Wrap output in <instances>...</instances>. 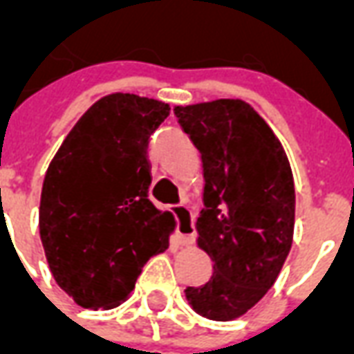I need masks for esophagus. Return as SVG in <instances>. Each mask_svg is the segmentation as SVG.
I'll return each mask as SVG.
<instances>
[{"instance_id": "1", "label": "esophagus", "mask_w": 354, "mask_h": 354, "mask_svg": "<svg viewBox=\"0 0 354 354\" xmlns=\"http://www.w3.org/2000/svg\"><path fill=\"white\" fill-rule=\"evenodd\" d=\"M172 214L176 216V233L178 239H180V245H192L193 239H195V223H193L192 210L187 207H184V205H178V207L172 208Z\"/></svg>"}]
</instances>
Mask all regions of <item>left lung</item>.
Segmentation results:
<instances>
[{"instance_id": "left-lung-1", "label": "left lung", "mask_w": 354, "mask_h": 354, "mask_svg": "<svg viewBox=\"0 0 354 354\" xmlns=\"http://www.w3.org/2000/svg\"><path fill=\"white\" fill-rule=\"evenodd\" d=\"M178 123L199 149L203 203L197 245L212 277L185 288L195 313L233 320L266 296L294 239L296 192L281 140L239 98L174 106Z\"/></svg>"}]
</instances>
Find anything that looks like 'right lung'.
Segmentation results:
<instances>
[{"instance_id": "add662e5", "label": "right lung", "mask_w": 354, "mask_h": 354, "mask_svg": "<svg viewBox=\"0 0 354 354\" xmlns=\"http://www.w3.org/2000/svg\"><path fill=\"white\" fill-rule=\"evenodd\" d=\"M170 106L131 93L80 117L45 172L39 237L55 281L87 309L131 296L142 267L169 248L174 218L147 197V144Z\"/></svg>"}]
</instances>
